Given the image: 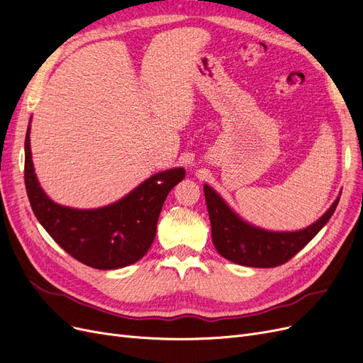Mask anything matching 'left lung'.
Instances as JSON below:
<instances>
[{"label":"left lung","mask_w":363,"mask_h":363,"mask_svg":"<svg viewBox=\"0 0 363 363\" xmlns=\"http://www.w3.org/2000/svg\"><path fill=\"white\" fill-rule=\"evenodd\" d=\"M204 196L216 251L230 262L252 268H274L291 260L327 224L339 196L316 223L298 232H268L242 221L212 188L204 184Z\"/></svg>","instance_id":"left-lung-1"}]
</instances>
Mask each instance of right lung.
Returning a JSON list of instances; mask_svg holds the SVG:
<instances>
[{"label":"right lung","instance_id":"add662e5","mask_svg":"<svg viewBox=\"0 0 363 363\" xmlns=\"http://www.w3.org/2000/svg\"><path fill=\"white\" fill-rule=\"evenodd\" d=\"M184 174L183 168L159 172L111 206L77 211L56 204L42 191L31 162L30 127L26 135L24 180L33 212L69 256L95 269L124 268L147 255L162 206Z\"/></svg>","mask_w":363,"mask_h":363}]
</instances>
